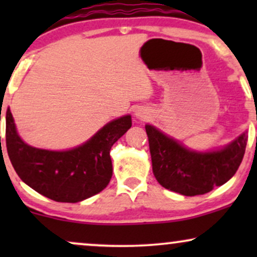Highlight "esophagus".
<instances>
[{"instance_id":"1","label":"esophagus","mask_w":257,"mask_h":257,"mask_svg":"<svg viewBox=\"0 0 257 257\" xmlns=\"http://www.w3.org/2000/svg\"><path fill=\"white\" fill-rule=\"evenodd\" d=\"M149 116V112H147L146 108L144 107H139L135 110V117L139 119H145L146 117Z\"/></svg>"}]
</instances>
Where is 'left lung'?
I'll list each match as a JSON object with an SVG mask.
<instances>
[{
  "label": "left lung",
  "instance_id": "8db88e82",
  "mask_svg": "<svg viewBox=\"0 0 257 257\" xmlns=\"http://www.w3.org/2000/svg\"><path fill=\"white\" fill-rule=\"evenodd\" d=\"M145 129L153 175L164 188L182 196L204 194L226 184L238 170L245 153L246 132L222 149L196 151L151 124H146Z\"/></svg>",
  "mask_w": 257,
  "mask_h": 257
}]
</instances>
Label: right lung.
Returning a JSON list of instances; mask_svg holds the SVG:
<instances>
[{
  "mask_svg": "<svg viewBox=\"0 0 257 257\" xmlns=\"http://www.w3.org/2000/svg\"><path fill=\"white\" fill-rule=\"evenodd\" d=\"M132 126V116L106 123L89 140L65 151L30 146L19 137L10 108L6 112V145L19 178L55 202L77 203L101 192L112 176L111 147Z\"/></svg>",
  "mask_w": 257,
  "mask_h": 257,
  "instance_id": "obj_1",
  "label": "right lung"
}]
</instances>
